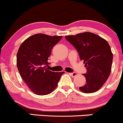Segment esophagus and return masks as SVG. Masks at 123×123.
Here are the masks:
<instances>
[{"label":"esophagus","instance_id":"obj_1","mask_svg":"<svg viewBox=\"0 0 123 123\" xmlns=\"http://www.w3.org/2000/svg\"><path fill=\"white\" fill-rule=\"evenodd\" d=\"M69 75H71V76L73 77L75 76H76V75H77V73H69Z\"/></svg>","mask_w":123,"mask_h":123}]
</instances>
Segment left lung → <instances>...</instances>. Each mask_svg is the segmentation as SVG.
Segmentation results:
<instances>
[{
	"mask_svg": "<svg viewBox=\"0 0 123 123\" xmlns=\"http://www.w3.org/2000/svg\"><path fill=\"white\" fill-rule=\"evenodd\" d=\"M84 61L87 73L83 74L86 82L79 87L82 92L91 93L99 90L111 71L113 55L106 40L90 32L65 36Z\"/></svg>",
	"mask_w": 123,
	"mask_h": 123,
	"instance_id": "1",
	"label": "left lung"
}]
</instances>
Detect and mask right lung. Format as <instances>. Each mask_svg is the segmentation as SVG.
<instances>
[{
  "mask_svg": "<svg viewBox=\"0 0 123 123\" xmlns=\"http://www.w3.org/2000/svg\"><path fill=\"white\" fill-rule=\"evenodd\" d=\"M62 37L36 34L19 46L17 55V68L24 81L36 95H46L52 92L64 73L51 71L46 68L52 49Z\"/></svg>",
  "mask_w": 123,
  "mask_h": 123,
  "instance_id": "obj_1",
  "label": "right lung"
}]
</instances>
